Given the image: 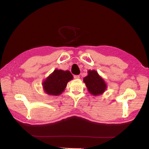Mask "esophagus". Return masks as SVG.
Instances as JSON below:
<instances>
[{
  "label": "esophagus",
  "mask_w": 149,
  "mask_h": 149,
  "mask_svg": "<svg viewBox=\"0 0 149 149\" xmlns=\"http://www.w3.org/2000/svg\"><path fill=\"white\" fill-rule=\"evenodd\" d=\"M74 79H79V75H74Z\"/></svg>",
  "instance_id": "obj_1"
}]
</instances>
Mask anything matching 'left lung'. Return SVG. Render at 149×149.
I'll list each match as a JSON object with an SVG mask.
<instances>
[{
    "mask_svg": "<svg viewBox=\"0 0 149 149\" xmlns=\"http://www.w3.org/2000/svg\"><path fill=\"white\" fill-rule=\"evenodd\" d=\"M88 75L83 79L88 88V90L93 95L102 94L106 89L105 82L101 78L98 73L95 70H89Z\"/></svg>",
    "mask_w": 149,
    "mask_h": 149,
    "instance_id": "obj_1",
    "label": "left lung"
}]
</instances>
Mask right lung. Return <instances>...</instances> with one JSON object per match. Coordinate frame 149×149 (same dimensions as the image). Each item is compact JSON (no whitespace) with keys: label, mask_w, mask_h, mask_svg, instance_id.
I'll list each match as a JSON object with an SVG mask.
<instances>
[{"label":"right lung","mask_w":149,"mask_h":149,"mask_svg":"<svg viewBox=\"0 0 149 149\" xmlns=\"http://www.w3.org/2000/svg\"><path fill=\"white\" fill-rule=\"evenodd\" d=\"M72 79L73 75L68 70H55L43 83L44 90L49 95H59L64 91L68 82Z\"/></svg>","instance_id":"right-lung-1"}]
</instances>
